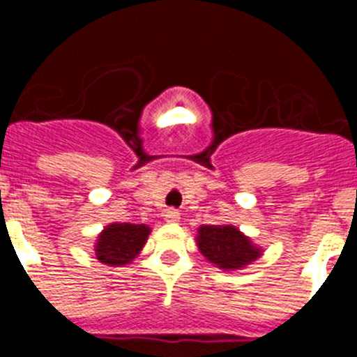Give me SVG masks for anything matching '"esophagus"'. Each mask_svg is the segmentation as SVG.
I'll return each instance as SVG.
<instances>
[{"instance_id": "obj_1", "label": "esophagus", "mask_w": 357, "mask_h": 357, "mask_svg": "<svg viewBox=\"0 0 357 357\" xmlns=\"http://www.w3.org/2000/svg\"><path fill=\"white\" fill-rule=\"evenodd\" d=\"M162 216L168 223H176L178 220H181V214L176 213V211H173V209H166V211H164Z\"/></svg>"}]
</instances>
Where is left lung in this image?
I'll return each mask as SVG.
<instances>
[{
  "label": "left lung",
  "mask_w": 357,
  "mask_h": 357,
  "mask_svg": "<svg viewBox=\"0 0 357 357\" xmlns=\"http://www.w3.org/2000/svg\"><path fill=\"white\" fill-rule=\"evenodd\" d=\"M197 247L211 264L223 272H238L263 255V248L234 225H200Z\"/></svg>",
  "instance_id": "8db88e82"
}]
</instances>
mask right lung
<instances>
[{
  "mask_svg": "<svg viewBox=\"0 0 357 357\" xmlns=\"http://www.w3.org/2000/svg\"><path fill=\"white\" fill-rule=\"evenodd\" d=\"M150 232L151 229L144 223H110L98 234L94 255L107 266H125L141 254Z\"/></svg>",
  "mask_w": 357,
  "mask_h": 357,
  "instance_id": "1",
  "label": "right lung"
}]
</instances>
